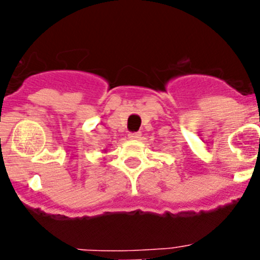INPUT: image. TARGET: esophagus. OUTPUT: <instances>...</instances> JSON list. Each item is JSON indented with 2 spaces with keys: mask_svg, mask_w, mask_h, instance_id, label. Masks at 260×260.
<instances>
[{
  "mask_svg": "<svg viewBox=\"0 0 260 260\" xmlns=\"http://www.w3.org/2000/svg\"><path fill=\"white\" fill-rule=\"evenodd\" d=\"M140 137H141V133L140 132L129 133V135H128V138H129V140H140Z\"/></svg>",
  "mask_w": 260,
  "mask_h": 260,
  "instance_id": "esophagus-1",
  "label": "esophagus"
}]
</instances>
